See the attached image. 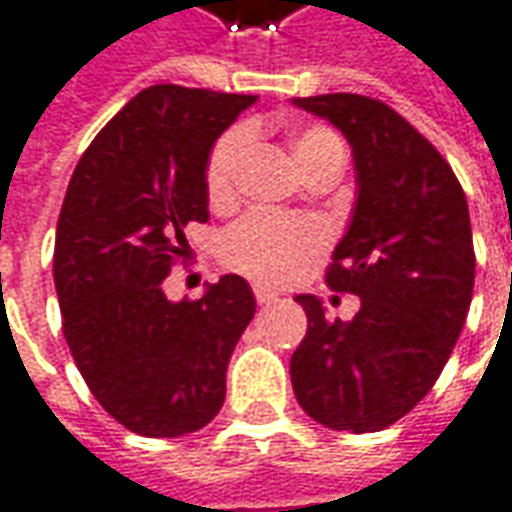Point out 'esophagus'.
Masks as SVG:
<instances>
[{
	"label": "esophagus",
	"mask_w": 512,
	"mask_h": 512,
	"mask_svg": "<svg viewBox=\"0 0 512 512\" xmlns=\"http://www.w3.org/2000/svg\"><path fill=\"white\" fill-rule=\"evenodd\" d=\"M253 298H256V303H259V306H267V303L278 301L276 292H270L267 287H259V284L253 287Z\"/></svg>",
	"instance_id": "esophagus-1"
}]
</instances>
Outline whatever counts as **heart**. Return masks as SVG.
<instances>
[{
    "label": "heart",
    "mask_w": 512,
    "mask_h": 512,
    "mask_svg": "<svg viewBox=\"0 0 512 512\" xmlns=\"http://www.w3.org/2000/svg\"><path fill=\"white\" fill-rule=\"evenodd\" d=\"M250 147L248 128H231L211 147L206 161V192L214 206L228 203L239 189V172ZM290 150L306 178L326 167H343V139L326 125H303L292 130ZM326 245V234L315 220L284 217L270 211H250L217 242L225 267L262 284H284L301 273Z\"/></svg>",
    "instance_id": "1"
}]
</instances>
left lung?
Here are the masks:
<instances>
[{
	"mask_svg": "<svg viewBox=\"0 0 512 512\" xmlns=\"http://www.w3.org/2000/svg\"><path fill=\"white\" fill-rule=\"evenodd\" d=\"M354 150L357 206L326 284L357 295L354 320H326L298 295L306 337L290 359L295 398L337 432H379L432 390L474 295L468 203L449 161L390 105L362 94L295 97Z\"/></svg>",
	"mask_w": 512,
	"mask_h": 512,
	"instance_id": "obj_1",
	"label": "left lung"
}]
</instances>
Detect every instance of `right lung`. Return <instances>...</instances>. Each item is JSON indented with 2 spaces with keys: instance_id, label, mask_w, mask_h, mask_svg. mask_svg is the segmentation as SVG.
Instances as JSON below:
<instances>
[{
  "instance_id": "1",
  "label": "right lung",
  "mask_w": 512,
  "mask_h": 512,
  "mask_svg": "<svg viewBox=\"0 0 512 512\" xmlns=\"http://www.w3.org/2000/svg\"><path fill=\"white\" fill-rule=\"evenodd\" d=\"M253 94L161 83L139 91L74 167L55 234L63 337L102 410L144 438H181L225 401V370L256 298L222 276L197 301L161 290L209 220L206 161Z\"/></svg>"
}]
</instances>
